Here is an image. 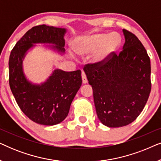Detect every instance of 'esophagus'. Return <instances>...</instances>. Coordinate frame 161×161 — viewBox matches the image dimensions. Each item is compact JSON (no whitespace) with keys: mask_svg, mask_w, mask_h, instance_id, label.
I'll list each match as a JSON object with an SVG mask.
<instances>
[{"mask_svg":"<svg viewBox=\"0 0 161 161\" xmlns=\"http://www.w3.org/2000/svg\"><path fill=\"white\" fill-rule=\"evenodd\" d=\"M81 77H82L83 83H86L88 82V80H87L86 75V74H85L84 72H82V73H81Z\"/></svg>","mask_w":161,"mask_h":161,"instance_id":"1","label":"esophagus"}]
</instances>
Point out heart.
Listing matches in <instances>:
<instances>
[{"label": "heart", "mask_w": 161, "mask_h": 161, "mask_svg": "<svg viewBox=\"0 0 161 161\" xmlns=\"http://www.w3.org/2000/svg\"><path fill=\"white\" fill-rule=\"evenodd\" d=\"M121 43L122 39L117 33L95 34L86 37L77 47L76 51L80 55H86L97 50L94 56V60L95 62L103 63L119 49Z\"/></svg>", "instance_id": "b5f03b06"}]
</instances>
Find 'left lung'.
<instances>
[{"label":"left lung","instance_id":"1","mask_svg":"<svg viewBox=\"0 0 161 161\" xmlns=\"http://www.w3.org/2000/svg\"><path fill=\"white\" fill-rule=\"evenodd\" d=\"M125 42L118 55L84 66L93 89L97 115L105 126L119 127L139 116L151 92L150 59L138 37L123 29Z\"/></svg>","mask_w":161,"mask_h":161}]
</instances>
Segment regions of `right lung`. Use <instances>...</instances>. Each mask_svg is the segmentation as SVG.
Returning a JSON list of instances; mask_svg holds the SVG:
<instances>
[{
    "label": "right lung",
    "instance_id": "1",
    "mask_svg": "<svg viewBox=\"0 0 161 161\" xmlns=\"http://www.w3.org/2000/svg\"><path fill=\"white\" fill-rule=\"evenodd\" d=\"M64 28L46 25L31 28L17 42L8 60L10 89L21 111L33 122L54 125L62 122L82 84L81 71L56 69L41 85L30 83L23 72V59L35 43H51L53 48L64 52Z\"/></svg>",
    "mask_w": 161,
    "mask_h": 161
}]
</instances>
